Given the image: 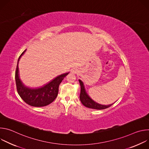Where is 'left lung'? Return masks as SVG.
<instances>
[{
	"mask_svg": "<svg viewBox=\"0 0 149 149\" xmlns=\"http://www.w3.org/2000/svg\"><path fill=\"white\" fill-rule=\"evenodd\" d=\"M79 82L81 86V93H80L79 99L82 104L84 106H86V107L95 109V110H103V109H105L110 107V106H111L114 104L113 103L112 104L104 105H101L98 103H97L96 102L93 101L87 93L86 90H85L83 82L80 79H79Z\"/></svg>",
	"mask_w": 149,
	"mask_h": 149,
	"instance_id": "left-lung-1",
	"label": "left lung"
}]
</instances>
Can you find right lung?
Here are the masks:
<instances>
[{
	"label": "right lung",
	"instance_id": "add662e5",
	"mask_svg": "<svg viewBox=\"0 0 149 149\" xmlns=\"http://www.w3.org/2000/svg\"><path fill=\"white\" fill-rule=\"evenodd\" d=\"M25 51L26 50L21 54L19 57L15 71V81L17 91L21 98L29 105L37 107L48 105L56 98L59 84L69 72L58 76L42 87L37 88L28 87L25 86L20 79L18 68L19 59Z\"/></svg>",
	"mask_w": 149,
	"mask_h": 149
}]
</instances>
